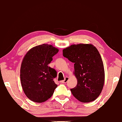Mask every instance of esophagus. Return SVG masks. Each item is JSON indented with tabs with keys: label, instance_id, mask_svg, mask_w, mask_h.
Here are the masks:
<instances>
[{
	"label": "esophagus",
	"instance_id": "esophagus-1",
	"mask_svg": "<svg viewBox=\"0 0 122 122\" xmlns=\"http://www.w3.org/2000/svg\"><path fill=\"white\" fill-rule=\"evenodd\" d=\"M68 77H66L65 78V79L63 81H61V83H66L67 82V81H68Z\"/></svg>",
	"mask_w": 122,
	"mask_h": 122
}]
</instances>
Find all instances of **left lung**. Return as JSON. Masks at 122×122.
<instances>
[{"label":"left lung","mask_w":122,"mask_h":122,"mask_svg":"<svg viewBox=\"0 0 122 122\" xmlns=\"http://www.w3.org/2000/svg\"><path fill=\"white\" fill-rule=\"evenodd\" d=\"M63 56L74 63L77 84L71 89L73 95L81 102L95 100L105 81L104 67L97 49L92 44H74L63 50Z\"/></svg>","instance_id":"left-lung-1"}]
</instances>
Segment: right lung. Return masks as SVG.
I'll list each match as a JSON object with an SVG mask.
<instances>
[{"label": "right lung", "instance_id": "right-lung-1", "mask_svg": "<svg viewBox=\"0 0 122 122\" xmlns=\"http://www.w3.org/2000/svg\"><path fill=\"white\" fill-rule=\"evenodd\" d=\"M59 50L51 45L42 44L27 52L21 63L20 79L27 97L36 102H43L53 95L57 85L54 79L55 69L48 66Z\"/></svg>", "mask_w": 122, "mask_h": 122}]
</instances>
